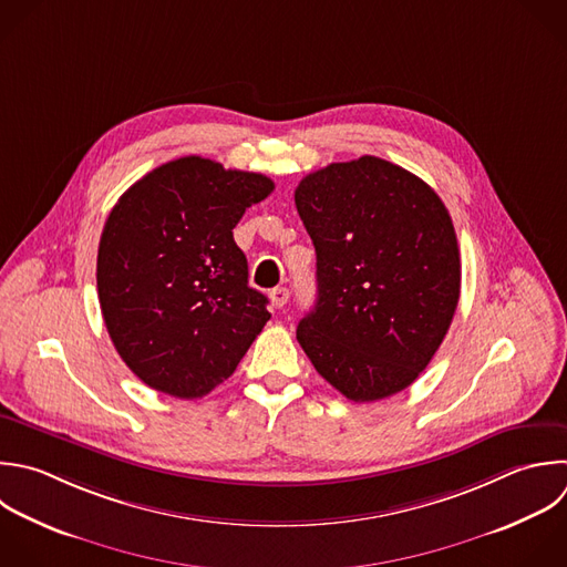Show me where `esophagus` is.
<instances>
[{
	"label": "esophagus",
	"mask_w": 567,
	"mask_h": 567,
	"mask_svg": "<svg viewBox=\"0 0 567 567\" xmlns=\"http://www.w3.org/2000/svg\"><path fill=\"white\" fill-rule=\"evenodd\" d=\"M288 297H290V292H288V288H284V286H277V288L270 290V301H272L275 308H284L286 301H288Z\"/></svg>",
	"instance_id": "esophagus-1"
}]
</instances>
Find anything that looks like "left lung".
Segmentation results:
<instances>
[{
	"mask_svg": "<svg viewBox=\"0 0 567 567\" xmlns=\"http://www.w3.org/2000/svg\"><path fill=\"white\" fill-rule=\"evenodd\" d=\"M297 213L317 252V303L297 341L346 399L405 390L439 350L461 292L452 219L416 175L365 155L306 175Z\"/></svg>",
	"mask_w": 567,
	"mask_h": 567,
	"instance_id": "8db88e82",
	"label": "left lung"
}]
</instances>
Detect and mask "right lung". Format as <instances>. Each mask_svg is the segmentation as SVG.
Instances as JSON below:
<instances>
[{
  "label": "right lung",
  "instance_id": "right-lung-1",
  "mask_svg": "<svg viewBox=\"0 0 567 567\" xmlns=\"http://www.w3.org/2000/svg\"><path fill=\"white\" fill-rule=\"evenodd\" d=\"M275 190L197 155L135 182L111 210L97 292L124 363L153 390L199 399L224 383L270 319L233 228Z\"/></svg>",
  "mask_w": 567,
  "mask_h": 567
}]
</instances>
